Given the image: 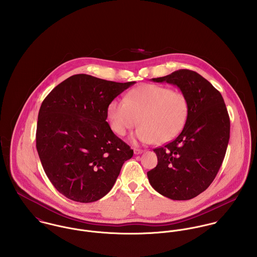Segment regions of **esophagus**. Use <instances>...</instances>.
I'll use <instances>...</instances> for the list:
<instances>
[{
  "label": "esophagus",
  "mask_w": 257,
  "mask_h": 257,
  "mask_svg": "<svg viewBox=\"0 0 257 257\" xmlns=\"http://www.w3.org/2000/svg\"><path fill=\"white\" fill-rule=\"evenodd\" d=\"M145 150H143V149H140V148H135L134 149V152H135V154H141V153H143Z\"/></svg>",
  "instance_id": "esophagus-1"
}]
</instances>
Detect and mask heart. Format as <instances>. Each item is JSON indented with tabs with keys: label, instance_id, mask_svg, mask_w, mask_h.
<instances>
[{
	"label": "heart",
	"instance_id": "b5f03b06",
	"mask_svg": "<svg viewBox=\"0 0 257 257\" xmlns=\"http://www.w3.org/2000/svg\"><path fill=\"white\" fill-rule=\"evenodd\" d=\"M188 100L182 92L155 84H145L113 99L107 107L110 130L119 137L139 123L136 139L144 144H165L183 128L188 116Z\"/></svg>",
	"mask_w": 257,
	"mask_h": 257
}]
</instances>
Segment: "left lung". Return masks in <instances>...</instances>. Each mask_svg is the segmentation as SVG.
Returning <instances> with one entry per match:
<instances>
[{"label":"left lung","instance_id":"left-lung-1","mask_svg":"<svg viewBox=\"0 0 257 257\" xmlns=\"http://www.w3.org/2000/svg\"><path fill=\"white\" fill-rule=\"evenodd\" d=\"M153 82L176 85L188 100L182 132L164 147L154 148L158 163L147 172L149 183L172 200H190L217 176L229 140L230 121L220 92L200 74L180 69Z\"/></svg>","mask_w":257,"mask_h":257}]
</instances>
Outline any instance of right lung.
Returning <instances> with one entry per match:
<instances>
[{"label":"right lung","mask_w":257,"mask_h":257,"mask_svg":"<svg viewBox=\"0 0 257 257\" xmlns=\"http://www.w3.org/2000/svg\"><path fill=\"white\" fill-rule=\"evenodd\" d=\"M136 82L117 83L76 74L43 100L37 149L45 174L66 198L91 203L107 195L134 155L110 130L107 107Z\"/></svg>","instance_id":"add662e5"}]
</instances>
